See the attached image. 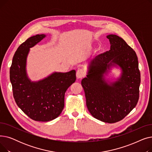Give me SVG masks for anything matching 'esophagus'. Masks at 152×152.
Wrapping results in <instances>:
<instances>
[{
    "instance_id": "esophagus-1",
    "label": "esophagus",
    "mask_w": 152,
    "mask_h": 152,
    "mask_svg": "<svg viewBox=\"0 0 152 152\" xmlns=\"http://www.w3.org/2000/svg\"><path fill=\"white\" fill-rule=\"evenodd\" d=\"M85 76V71L83 69H79L76 72V76L77 78H82Z\"/></svg>"
}]
</instances>
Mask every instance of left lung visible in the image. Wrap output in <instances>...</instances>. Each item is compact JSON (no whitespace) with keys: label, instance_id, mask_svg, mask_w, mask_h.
<instances>
[{"label":"left lung","instance_id":"obj_1","mask_svg":"<svg viewBox=\"0 0 152 152\" xmlns=\"http://www.w3.org/2000/svg\"><path fill=\"white\" fill-rule=\"evenodd\" d=\"M110 50L96 56L91 61L89 75L81 84L90 113L99 120L115 123L122 120L136 106L139 99L140 73L137 55L124 39L107 36ZM111 62L123 69L121 80L109 85L102 74Z\"/></svg>","mask_w":152,"mask_h":152}]
</instances>
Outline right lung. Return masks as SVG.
I'll list each match as a JSON object with an SVG mask.
<instances>
[{
  "mask_svg": "<svg viewBox=\"0 0 152 152\" xmlns=\"http://www.w3.org/2000/svg\"><path fill=\"white\" fill-rule=\"evenodd\" d=\"M36 35L22 43L15 52L10 69L13 95L18 107L31 119L49 121L57 118L64 108L65 93L76 81V71L55 73L38 83H31L26 74L29 48L45 37Z\"/></svg>",
  "mask_w": 152,
  "mask_h": 152,
  "instance_id": "right-lung-1",
  "label": "right lung"
}]
</instances>
